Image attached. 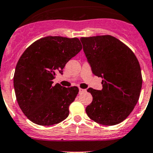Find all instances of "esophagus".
<instances>
[{
	"instance_id": "obj_1",
	"label": "esophagus",
	"mask_w": 153,
	"mask_h": 153,
	"mask_svg": "<svg viewBox=\"0 0 153 153\" xmlns=\"http://www.w3.org/2000/svg\"><path fill=\"white\" fill-rule=\"evenodd\" d=\"M85 91H86V90H85V89L81 88H79V94L84 93V92H85Z\"/></svg>"
}]
</instances>
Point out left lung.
Masks as SVG:
<instances>
[{
    "label": "left lung",
    "mask_w": 153,
    "mask_h": 153,
    "mask_svg": "<svg viewBox=\"0 0 153 153\" xmlns=\"http://www.w3.org/2000/svg\"><path fill=\"white\" fill-rule=\"evenodd\" d=\"M80 40L92 72L102 78V90H87L93 100L86 107V113L100 124H118L129 115L139 100L142 75L138 60L114 36L82 37Z\"/></svg>",
    "instance_id": "left-lung-1"
}]
</instances>
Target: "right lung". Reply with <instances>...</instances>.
Returning a JSON list of instances; mask_svg holds the SVG:
<instances>
[{
  "instance_id": "1",
  "label": "right lung",
  "mask_w": 153,
  "mask_h": 153,
  "mask_svg": "<svg viewBox=\"0 0 153 153\" xmlns=\"http://www.w3.org/2000/svg\"><path fill=\"white\" fill-rule=\"evenodd\" d=\"M82 48L77 38L47 36L25 50L16 65L13 82L18 103L29 120L51 126L67 118L79 88L53 85L52 80L58 72L62 74L66 63Z\"/></svg>"
}]
</instances>
